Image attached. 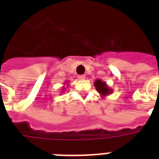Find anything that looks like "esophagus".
<instances>
[{"instance_id": "esophagus-1", "label": "esophagus", "mask_w": 159, "mask_h": 159, "mask_svg": "<svg viewBox=\"0 0 159 159\" xmlns=\"http://www.w3.org/2000/svg\"><path fill=\"white\" fill-rule=\"evenodd\" d=\"M85 76L84 75H79V76H78V79H80V80H84L85 79Z\"/></svg>"}]
</instances>
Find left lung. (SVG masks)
<instances>
[{
    "label": "left lung",
    "mask_w": 159,
    "mask_h": 159,
    "mask_svg": "<svg viewBox=\"0 0 159 159\" xmlns=\"http://www.w3.org/2000/svg\"><path fill=\"white\" fill-rule=\"evenodd\" d=\"M94 86L97 89V92L101 94V97L102 98H105L106 96L111 95L113 92V90L108 87V85L106 84V82L102 81L101 79H97L94 82Z\"/></svg>",
    "instance_id": "8db88e82"
}]
</instances>
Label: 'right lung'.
<instances>
[{
    "label": "right lung",
    "mask_w": 159,
    "mask_h": 159,
    "mask_svg": "<svg viewBox=\"0 0 159 159\" xmlns=\"http://www.w3.org/2000/svg\"><path fill=\"white\" fill-rule=\"evenodd\" d=\"M64 85H67V87H68V85L69 84H67V82H65ZM66 88H67V87H66ZM65 92V87H64V86H63L62 88V92Z\"/></svg>",
    "instance_id": "add662e5"
}]
</instances>
